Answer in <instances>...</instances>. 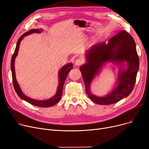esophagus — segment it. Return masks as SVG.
Returning <instances> with one entry per match:
<instances>
[{
	"label": "esophagus",
	"mask_w": 149,
	"mask_h": 149,
	"mask_svg": "<svg viewBox=\"0 0 149 149\" xmlns=\"http://www.w3.org/2000/svg\"><path fill=\"white\" fill-rule=\"evenodd\" d=\"M83 60L81 58H77L75 61V64L76 66H80L81 65L83 64Z\"/></svg>",
	"instance_id": "obj_1"
}]
</instances>
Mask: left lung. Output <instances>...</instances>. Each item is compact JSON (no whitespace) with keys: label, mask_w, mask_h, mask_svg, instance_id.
I'll return each instance as SVG.
<instances>
[{"label":"left lung","mask_w":149,"mask_h":149,"mask_svg":"<svg viewBox=\"0 0 149 149\" xmlns=\"http://www.w3.org/2000/svg\"><path fill=\"white\" fill-rule=\"evenodd\" d=\"M86 63L80 70L85 84L86 92L93 102L101 105L112 104L130 95L135 86L137 72L139 69V57L134 39L126 31L119 33L105 42L97 43L91 47L86 54ZM118 64L121 67L124 62L127 68L121 70L118 79V85L111 92L104 97L92 95L90 84L107 62Z\"/></svg>","instance_id":"1"}]
</instances>
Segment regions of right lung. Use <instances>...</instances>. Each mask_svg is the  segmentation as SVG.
I'll return each mask as SVG.
<instances>
[{
  "label": "right lung",
  "mask_w": 149,
  "mask_h": 149,
  "mask_svg": "<svg viewBox=\"0 0 149 149\" xmlns=\"http://www.w3.org/2000/svg\"><path fill=\"white\" fill-rule=\"evenodd\" d=\"M43 30L42 29H33L28 31V32L23 34L19 38L17 42L16 47H15V49L14 51V52L12 58H11V72H12V78H13V83L14 89L16 92L17 94L19 95V97L22 98V100L27 101L28 103L34 105L38 107H51L55 104H56L58 101H60L61 95H62V92H63V85L65 81V80L67 77L68 74L70 72V70L72 69L73 65L72 63H69L64 66H63L60 71L58 72V79H59V83H58V86L57 88V92L56 95H54L52 98L46 100H34L31 98H29L24 95L19 86V84H18L16 78H15V69H14V61L15 58H16L19 49V45L22 41V39L24 38L25 36H28L29 34H33V33H41V32Z\"/></svg>",
  "instance_id": "right-lung-1"
}]
</instances>
